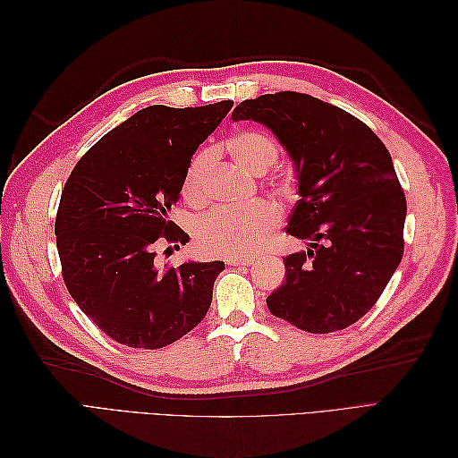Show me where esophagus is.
<instances>
[{
	"label": "esophagus",
	"instance_id": "34e87169",
	"mask_svg": "<svg viewBox=\"0 0 458 458\" xmlns=\"http://www.w3.org/2000/svg\"><path fill=\"white\" fill-rule=\"evenodd\" d=\"M225 263H227V266L241 267V266H252L254 259L252 258H227Z\"/></svg>",
	"mask_w": 458,
	"mask_h": 458
}]
</instances>
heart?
<instances>
[{
    "mask_svg": "<svg viewBox=\"0 0 458 458\" xmlns=\"http://www.w3.org/2000/svg\"><path fill=\"white\" fill-rule=\"evenodd\" d=\"M225 148L233 158L254 174H263L279 160V145L269 133L244 130L231 135ZM214 158L212 148H202L189 162L182 192L187 202L206 200V175ZM281 208L271 200H258L242 208H216L195 224L199 250L208 256L248 258L266 246L269 234L281 224Z\"/></svg>",
    "mask_w": 458,
    "mask_h": 458,
    "instance_id": "obj_1",
    "label": "heart"
}]
</instances>
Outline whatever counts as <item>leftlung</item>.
<instances>
[{
  "label": "left lung",
  "instance_id": "1",
  "mask_svg": "<svg viewBox=\"0 0 458 458\" xmlns=\"http://www.w3.org/2000/svg\"><path fill=\"white\" fill-rule=\"evenodd\" d=\"M231 118L267 126L298 172L286 233L311 244L284 258L286 279L267 298L269 311L313 335L348 328L403 258L407 200L390 152L365 122L308 93L259 95Z\"/></svg>",
  "mask_w": 458,
  "mask_h": 458
}]
</instances>
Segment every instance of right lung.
<instances>
[{"mask_svg": "<svg viewBox=\"0 0 458 458\" xmlns=\"http://www.w3.org/2000/svg\"><path fill=\"white\" fill-rule=\"evenodd\" d=\"M231 106H147L103 135L66 179L55 217L63 281L118 344L165 348L210 310L224 261L158 269L155 258L158 244L189 242L168 214L192 152Z\"/></svg>", "mask_w": 458, "mask_h": 458, "instance_id": "add662e5", "label": "right lung"}]
</instances>
